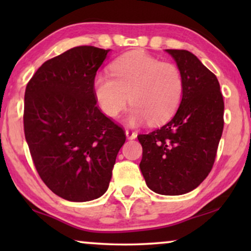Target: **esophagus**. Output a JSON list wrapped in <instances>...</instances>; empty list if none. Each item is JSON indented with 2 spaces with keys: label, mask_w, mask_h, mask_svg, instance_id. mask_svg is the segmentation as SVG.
I'll return each instance as SVG.
<instances>
[{
  "label": "esophagus",
  "mask_w": 251,
  "mask_h": 251,
  "mask_svg": "<svg viewBox=\"0 0 251 251\" xmlns=\"http://www.w3.org/2000/svg\"><path fill=\"white\" fill-rule=\"evenodd\" d=\"M126 138H128V139H135L137 137L136 132L130 131V130H126Z\"/></svg>",
  "instance_id": "1"
}]
</instances>
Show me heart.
<instances>
[{"label": "heart", "instance_id": "heart-1", "mask_svg": "<svg viewBox=\"0 0 251 251\" xmlns=\"http://www.w3.org/2000/svg\"><path fill=\"white\" fill-rule=\"evenodd\" d=\"M111 74L95 76L92 90L102 113L118 118L132 105L126 123L161 125L177 111L184 92V77L178 66L164 63L142 51H133L113 61Z\"/></svg>", "mask_w": 251, "mask_h": 251}]
</instances>
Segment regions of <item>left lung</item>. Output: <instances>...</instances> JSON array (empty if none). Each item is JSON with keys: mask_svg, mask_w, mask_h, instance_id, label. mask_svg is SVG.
Returning <instances> with one entry per match:
<instances>
[{"mask_svg": "<svg viewBox=\"0 0 251 251\" xmlns=\"http://www.w3.org/2000/svg\"><path fill=\"white\" fill-rule=\"evenodd\" d=\"M184 77L176 114L162 128L139 135V168L146 185L162 195H180L197 188L214 166L224 128V100L219 82L187 50H166Z\"/></svg>", "mask_w": 251, "mask_h": 251, "instance_id": "8db88e82", "label": "left lung"}]
</instances>
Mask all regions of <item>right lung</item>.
Returning <instances> with one entry per match:
<instances>
[{
	"instance_id": "add662e5",
	"label": "right lung",
	"mask_w": 251,
	"mask_h": 251,
	"mask_svg": "<svg viewBox=\"0 0 251 251\" xmlns=\"http://www.w3.org/2000/svg\"><path fill=\"white\" fill-rule=\"evenodd\" d=\"M108 52L75 47L47 60L26 87L24 130L34 166L44 184L67 201H91L107 191L126 142L92 90Z\"/></svg>"
}]
</instances>
